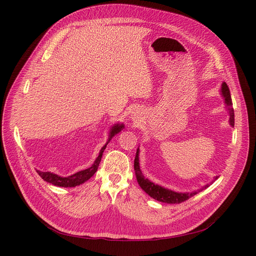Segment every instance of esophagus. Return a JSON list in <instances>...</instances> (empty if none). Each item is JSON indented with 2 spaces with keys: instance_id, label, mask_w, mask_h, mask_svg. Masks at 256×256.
<instances>
[{
  "instance_id": "obj_1",
  "label": "esophagus",
  "mask_w": 256,
  "mask_h": 256,
  "mask_svg": "<svg viewBox=\"0 0 256 256\" xmlns=\"http://www.w3.org/2000/svg\"><path fill=\"white\" fill-rule=\"evenodd\" d=\"M132 118V120H135V121H139L140 120V116H138L137 114H134Z\"/></svg>"
}]
</instances>
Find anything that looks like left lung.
Instances as JSON below:
<instances>
[{
    "instance_id": "left-lung-1",
    "label": "left lung",
    "mask_w": 256,
    "mask_h": 256,
    "mask_svg": "<svg viewBox=\"0 0 256 256\" xmlns=\"http://www.w3.org/2000/svg\"><path fill=\"white\" fill-rule=\"evenodd\" d=\"M221 94L222 96L224 98V102L226 104V109L230 112V124L232 126H234V109H232V96H230V88H228L227 84L224 82L222 83V87H221ZM134 168H135V174L136 178L138 180L139 186H141V189L146 193L148 194L150 197H152L154 199L160 201V202L164 204H182L184 201L188 200L189 198H191L192 196L196 195L197 193H199L200 191H202L204 189H206L208 186H210V184H208L206 186H204L201 189L194 191V192H188V193H178V192H174L171 191L169 189H166L164 186H160L158 184H154L152 182H150V180H147L144 178V176L141 172L140 169V164H139V148L137 150L136 152V158H135V162H134ZM218 178V176L214 178V180Z\"/></svg>"
}]
</instances>
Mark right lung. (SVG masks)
Here are the masks:
<instances>
[{"label":"right lung","instance_id":"right-lung-1","mask_svg":"<svg viewBox=\"0 0 256 256\" xmlns=\"http://www.w3.org/2000/svg\"><path fill=\"white\" fill-rule=\"evenodd\" d=\"M124 128V124H115L114 126H112L111 130H110V137L108 142L102 146V148L98 156L96 158V160H94V163L92 164L91 167H89L88 169L85 170H80L72 176H70L67 178H62L57 176L55 173H52V172H42V171H39L36 170L37 173L44 180L54 184V186H64V188H72V186H80V184H84L85 182H87L91 176H93V174L96 172L98 165L100 163V160L102 156V152L106 150V147L109 143V141L112 139V137H114L117 132H119L121 130Z\"/></svg>","mask_w":256,"mask_h":256}]
</instances>
